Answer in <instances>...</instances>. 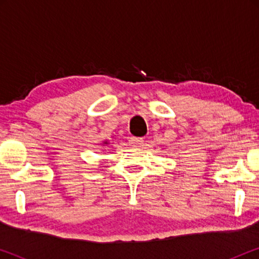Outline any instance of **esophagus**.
<instances>
[{"instance_id": "1", "label": "esophagus", "mask_w": 259, "mask_h": 259, "mask_svg": "<svg viewBox=\"0 0 259 259\" xmlns=\"http://www.w3.org/2000/svg\"><path fill=\"white\" fill-rule=\"evenodd\" d=\"M143 143H144L143 138L132 137V138H131V139H130V145H131V146H133V147L140 146V145H143Z\"/></svg>"}]
</instances>
